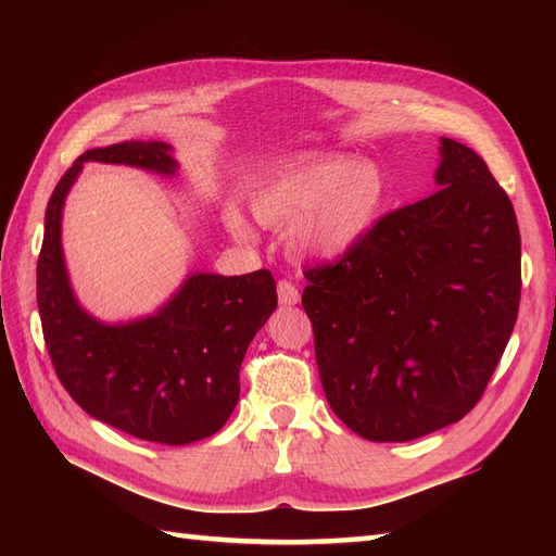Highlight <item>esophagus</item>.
<instances>
[{
	"label": "esophagus",
	"instance_id": "1",
	"mask_svg": "<svg viewBox=\"0 0 556 556\" xmlns=\"http://www.w3.org/2000/svg\"><path fill=\"white\" fill-rule=\"evenodd\" d=\"M277 296H279L281 305H296L301 301L299 289L293 287L291 281H287V279H281L279 285H277Z\"/></svg>",
	"mask_w": 556,
	"mask_h": 556
}]
</instances>
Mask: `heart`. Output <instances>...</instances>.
Segmentation results:
<instances>
[{
  "instance_id": "obj_1",
  "label": "heart",
  "mask_w": 556,
  "mask_h": 556,
  "mask_svg": "<svg viewBox=\"0 0 556 556\" xmlns=\"http://www.w3.org/2000/svg\"><path fill=\"white\" fill-rule=\"evenodd\" d=\"M384 200V176L375 162L317 157L255 188L251 210L260 224L287 229L289 251L299 257L334 260L356 248L370 231ZM233 239L253 231L236 207L224 210Z\"/></svg>"
}]
</instances>
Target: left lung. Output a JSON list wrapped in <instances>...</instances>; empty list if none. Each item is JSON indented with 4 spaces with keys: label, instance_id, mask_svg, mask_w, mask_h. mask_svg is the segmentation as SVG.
I'll list each match as a JSON object with an SVG mask.
<instances>
[{
    "label": "left lung",
    "instance_id": "left-lung-1",
    "mask_svg": "<svg viewBox=\"0 0 556 556\" xmlns=\"http://www.w3.org/2000/svg\"><path fill=\"white\" fill-rule=\"evenodd\" d=\"M440 143V191L389 212L334 265L305 271L325 396L370 442H408L464 418L516 325L511 200L473 150Z\"/></svg>",
    "mask_w": 556,
    "mask_h": 556
}]
</instances>
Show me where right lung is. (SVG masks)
Masks as SVG:
<instances>
[{
	"instance_id": "obj_1",
	"label": "right lung",
	"mask_w": 556,
	"mask_h": 556,
	"mask_svg": "<svg viewBox=\"0 0 556 556\" xmlns=\"http://www.w3.org/2000/svg\"><path fill=\"white\" fill-rule=\"evenodd\" d=\"M86 162L174 176L179 164L160 140H126L83 152L45 212L38 311L45 346L71 399L102 422L157 444L215 434L239 404V370L257 329L277 308L269 269L241 277L195 271L155 315L108 325L80 308L62 251V212Z\"/></svg>"
}]
</instances>
